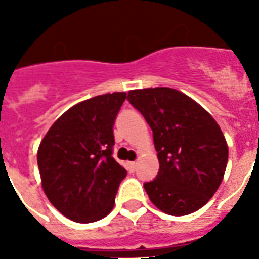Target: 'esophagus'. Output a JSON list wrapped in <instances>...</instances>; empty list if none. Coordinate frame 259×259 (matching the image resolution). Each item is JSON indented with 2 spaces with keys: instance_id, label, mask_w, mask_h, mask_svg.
Returning a JSON list of instances; mask_svg holds the SVG:
<instances>
[{
  "instance_id": "obj_1",
  "label": "esophagus",
  "mask_w": 259,
  "mask_h": 259,
  "mask_svg": "<svg viewBox=\"0 0 259 259\" xmlns=\"http://www.w3.org/2000/svg\"><path fill=\"white\" fill-rule=\"evenodd\" d=\"M136 166H137V162H127V169H129V172H134Z\"/></svg>"
}]
</instances>
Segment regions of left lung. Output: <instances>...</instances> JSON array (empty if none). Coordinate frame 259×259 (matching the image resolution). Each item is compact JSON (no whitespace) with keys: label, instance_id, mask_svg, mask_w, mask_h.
<instances>
[{"label":"left lung","instance_id":"8db88e82","mask_svg":"<svg viewBox=\"0 0 259 259\" xmlns=\"http://www.w3.org/2000/svg\"><path fill=\"white\" fill-rule=\"evenodd\" d=\"M127 99L153 130L160 170L145 183L160 211L183 217L201 208L225 176L229 146L212 115L169 87L130 90Z\"/></svg>","mask_w":259,"mask_h":259}]
</instances>
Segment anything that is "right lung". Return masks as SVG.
<instances>
[{
	"label": "right lung",
	"mask_w": 259,
	"mask_h": 259,
	"mask_svg": "<svg viewBox=\"0 0 259 259\" xmlns=\"http://www.w3.org/2000/svg\"><path fill=\"white\" fill-rule=\"evenodd\" d=\"M126 93L79 102L55 121L40 142L41 187L59 212L78 223L111 212L127 175L113 157V126Z\"/></svg>",
	"instance_id": "1"
}]
</instances>
